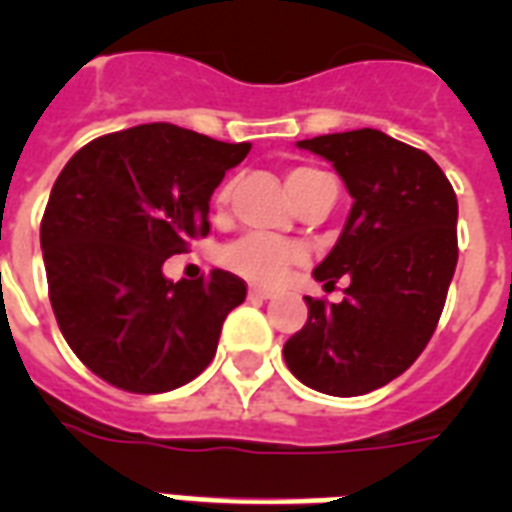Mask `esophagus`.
<instances>
[{
	"label": "esophagus",
	"mask_w": 512,
	"mask_h": 512,
	"mask_svg": "<svg viewBox=\"0 0 512 512\" xmlns=\"http://www.w3.org/2000/svg\"><path fill=\"white\" fill-rule=\"evenodd\" d=\"M271 292H268V289H257V287H252L249 289V300H271Z\"/></svg>",
	"instance_id": "esophagus-1"
}]
</instances>
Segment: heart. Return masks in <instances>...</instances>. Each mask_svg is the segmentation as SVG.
Masks as SVG:
<instances>
[{
	"instance_id": "obj_1",
	"label": "heart",
	"mask_w": 512,
	"mask_h": 512,
	"mask_svg": "<svg viewBox=\"0 0 512 512\" xmlns=\"http://www.w3.org/2000/svg\"><path fill=\"white\" fill-rule=\"evenodd\" d=\"M319 170H311V167H297V170L289 172L287 185L295 188L297 183H303L305 177L316 175ZM228 193L231 188L225 185L223 191L217 193V204L223 207L228 201ZM305 260L303 247L297 244H289V241L271 239V236H260V233H249V236H241L233 244L223 249V265L228 271L239 273L241 279L252 281V284H260V287H273L279 284L284 276H287L295 265H300Z\"/></svg>"
}]
</instances>
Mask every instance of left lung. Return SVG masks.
<instances>
[{
  "label": "left lung",
  "instance_id": "obj_1",
  "mask_svg": "<svg viewBox=\"0 0 512 512\" xmlns=\"http://www.w3.org/2000/svg\"><path fill=\"white\" fill-rule=\"evenodd\" d=\"M335 164L353 196L348 223L316 281L350 284L342 303L313 300L284 342L289 372L329 396H364L404 374L430 342L457 268V196L433 159L380 130L300 140Z\"/></svg>",
  "mask_w": 512,
  "mask_h": 512
}]
</instances>
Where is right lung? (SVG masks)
<instances>
[{"instance_id": "add662e5", "label": "right lung", "mask_w": 512, "mask_h": 512, "mask_svg": "<svg viewBox=\"0 0 512 512\" xmlns=\"http://www.w3.org/2000/svg\"><path fill=\"white\" fill-rule=\"evenodd\" d=\"M175 124H138L79 148L52 185L42 255L58 327L90 372L167 393L215 358L247 284L228 271L164 279L167 257L209 233V199L249 154Z\"/></svg>"}]
</instances>
